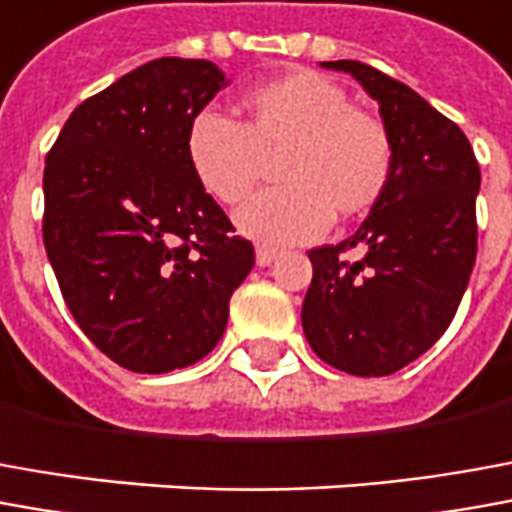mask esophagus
Segmentation results:
<instances>
[{"instance_id":"obj_1","label":"esophagus","mask_w":512,"mask_h":512,"mask_svg":"<svg viewBox=\"0 0 512 512\" xmlns=\"http://www.w3.org/2000/svg\"><path fill=\"white\" fill-rule=\"evenodd\" d=\"M276 259H278L276 248H267V245H259V248H256V264H259V267H270Z\"/></svg>"}]
</instances>
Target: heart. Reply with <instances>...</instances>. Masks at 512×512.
<instances>
[{
  "label": "heart",
  "mask_w": 512,
  "mask_h": 512,
  "mask_svg": "<svg viewBox=\"0 0 512 512\" xmlns=\"http://www.w3.org/2000/svg\"><path fill=\"white\" fill-rule=\"evenodd\" d=\"M281 186L236 214L239 231L262 245L317 239L337 217L368 214L390 189L396 142L382 116L351 105L326 74L298 69L248 88L236 125L203 111L186 130V161L220 206H239L276 158Z\"/></svg>",
  "instance_id": "obj_1"
}]
</instances>
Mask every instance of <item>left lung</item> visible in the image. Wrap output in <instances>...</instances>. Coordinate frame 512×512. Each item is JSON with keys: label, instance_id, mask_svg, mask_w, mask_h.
<instances>
[{"label": "left lung", "instance_id": "8db88e82", "mask_svg": "<svg viewBox=\"0 0 512 512\" xmlns=\"http://www.w3.org/2000/svg\"><path fill=\"white\" fill-rule=\"evenodd\" d=\"M323 66L354 74L379 102L396 169L357 234L309 250L303 334L331 368L390 376L438 343L463 301L477 262L479 164L463 130L396 77L362 61Z\"/></svg>", "mask_w": 512, "mask_h": 512}]
</instances>
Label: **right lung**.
<instances>
[{"instance_id": "right-lung-1", "label": "right lung", "mask_w": 512, "mask_h": 512, "mask_svg": "<svg viewBox=\"0 0 512 512\" xmlns=\"http://www.w3.org/2000/svg\"><path fill=\"white\" fill-rule=\"evenodd\" d=\"M222 83L211 61L144 63L80 102L47 153L44 248L63 301L133 373L206 357L256 259L186 161V130Z\"/></svg>"}]
</instances>
